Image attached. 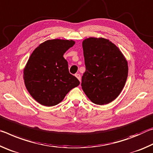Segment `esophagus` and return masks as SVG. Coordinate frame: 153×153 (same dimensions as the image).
<instances>
[{
  "label": "esophagus",
  "mask_w": 153,
  "mask_h": 153,
  "mask_svg": "<svg viewBox=\"0 0 153 153\" xmlns=\"http://www.w3.org/2000/svg\"><path fill=\"white\" fill-rule=\"evenodd\" d=\"M75 76H76V78L78 79L79 81L81 82V75H80L79 74H75Z\"/></svg>",
  "instance_id": "esophagus-1"
}]
</instances>
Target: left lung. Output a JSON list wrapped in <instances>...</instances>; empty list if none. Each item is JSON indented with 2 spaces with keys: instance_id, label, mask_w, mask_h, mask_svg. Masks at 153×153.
Instances as JSON below:
<instances>
[{
  "instance_id": "8db88e82",
  "label": "left lung",
  "mask_w": 153,
  "mask_h": 153,
  "mask_svg": "<svg viewBox=\"0 0 153 153\" xmlns=\"http://www.w3.org/2000/svg\"><path fill=\"white\" fill-rule=\"evenodd\" d=\"M82 49L86 71L82 76V89L93 103L108 104L125 86L127 61L118 47L104 38L85 39Z\"/></svg>"
}]
</instances>
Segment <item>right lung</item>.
Instances as JSON below:
<instances>
[{"mask_svg": "<svg viewBox=\"0 0 153 153\" xmlns=\"http://www.w3.org/2000/svg\"><path fill=\"white\" fill-rule=\"evenodd\" d=\"M72 40L52 39L40 44L32 52L24 69L25 85L39 104L53 106L61 102L80 82L70 74L63 57L74 45Z\"/></svg>", "mask_w": 153, "mask_h": 153, "instance_id": "add662e5", "label": "right lung"}]
</instances>
